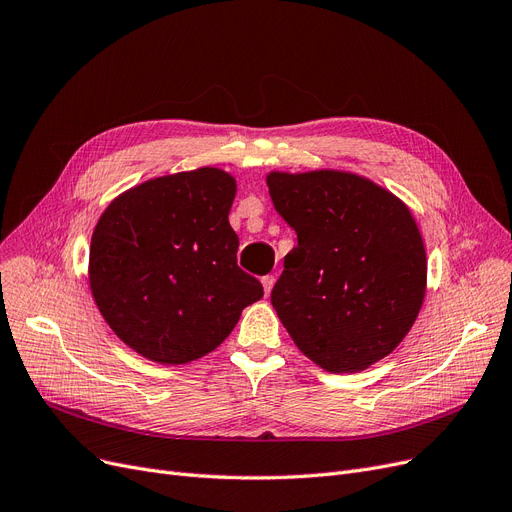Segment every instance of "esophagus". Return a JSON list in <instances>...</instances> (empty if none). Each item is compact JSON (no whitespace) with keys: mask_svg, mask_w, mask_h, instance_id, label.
Instances as JSON below:
<instances>
[{"mask_svg":"<svg viewBox=\"0 0 512 512\" xmlns=\"http://www.w3.org/2000/svg\"><path fill=\"white\" fill-rule=\"evenodd\" d=\"M273 285H275V277L273 275H267V277H262V288H264V294H271V290H273Z\"/></svg>","mask_w":512,"mask_h":512,"instance_id":"1","label":"esophagus"}]
</instances>
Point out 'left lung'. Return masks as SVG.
<instances>
[{
  "label": "left lung",
  "instance_id": "1",
  "mask_svg": "<svg viewBox=\"0 0 512 512\" xmlns=\"http://www.w3.org/2000/svg\"><path fill=\"white\" fill-rule=\"evenodd\" d=\"M267 187L298 235L271 304L300 353L332 374L391 355L426 294L424 241L410 208L342 170H273Z\"/></svg>",
  "mask_w": 512,
  "mask_h": 512
}]
</instances>
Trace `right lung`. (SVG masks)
Returning <instances> with one entry per match:
<instances>
[{"label": "right lung", "mask_w": 512, "mask_h": 512, "mask_svg": "<svg viewBox=\"0 0 512 512\" xmlns=\"http://www.w3.org/2000/svg\"><path fill=\"white\" fill-rule=\"evenodd\" d=\"M235 193L229 172L206 166L140 182L100 214L90 290L115 336L145 359H201L262 298L260 281L237 267Z\"/></svg>", "instance_id": "add662e5"}]
</instances>
